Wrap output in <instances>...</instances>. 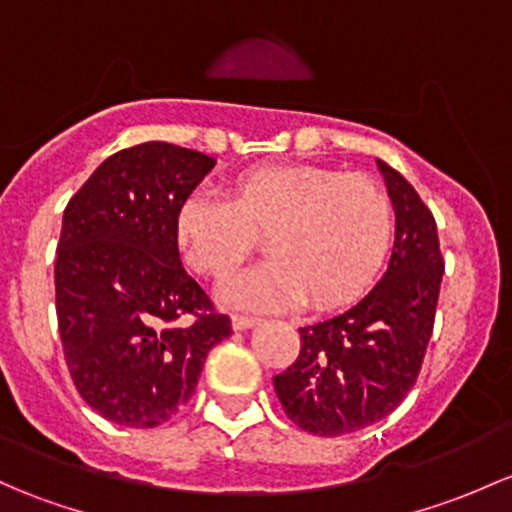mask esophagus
<instances>
[{
	"instance_id": "esophagus-1",
	"label": "esophagus",
	"mask_w": 512,
	"mask_h": 512,
	"mask_svg": "<svg viewBox=\"0 0 512 512\" xmlns=\"http://www.w3.org/2000/svg\"><path fill=\"white\" fill-rule=\"evenodd\" d=\"M257 316H250V314H235L233 316V328L235 331H242V328H250V326H255L257 324Z\"/></svg>"
}]
</instances>
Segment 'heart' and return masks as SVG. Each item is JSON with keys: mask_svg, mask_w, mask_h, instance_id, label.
I'll use <instances>...</instances> for the list:
<instances>
[{"mask_svg": "<svg viewBox=\"0 0 512 512\" xmlns=\"http://www.w3.org/2000/svg\"><path fill=\"white\" fill-rule=\"evenodd\" d=\"M392 238L395 206L380 181L316 166L255 169L228 188V201L193 196L176 215L181 257L215 282L233 277L265 242L272 262L225 289L255 306L348 304L380 272Z\"/></svg>", "mask_w": 512, "mask_h": 512, "instance_id": "obj_1", "label": "heart"}]
</instances>
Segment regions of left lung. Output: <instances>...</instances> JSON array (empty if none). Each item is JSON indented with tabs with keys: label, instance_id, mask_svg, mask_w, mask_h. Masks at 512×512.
Returning a JSON list of instances; mask_svg holds the SVG:
<instances>
[{
	"label": "left lung",
	"instance_id": "obj_1",
	"mask_svg": "<svg viewBox=\"0 0 512 512\" xmlns=\"http://www.w3.org/2000/svg\"><path fill=\"white\" fill-rule=\"evenodd\" d=\"M378 166L397 218L387 272L351 309L299 328L297 360L274 375L287 417L319 437L358 432L397 410L434 331L444 274L437 220L400 171Z\"/></svg>",
	"mask_w": 512,
	"mask_h": 512
}]
</instances>
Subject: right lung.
Listing matches in <instances>:
<instances>
[{"label":"right lung","mask_w":512,"mask_h":512,"mask_svg":"<svg viewBox=\"0 0 512 512\" xmlns=\"http://www.w3.org/2000/svg\"><path fill=\"white\" fill-rule=\"evenodd\" d=\"M215 166L166 142L122 149L63 211L56 316L75 390L122 427H159L191 400L230 316L181 265L176 215Z\"/></svg>","instance_id":"right-lung-1"}]
</instances>
